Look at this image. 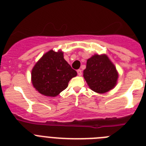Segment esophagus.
<instances>
[{"mask_svg": "<svg viewBox=\"0 0 146 146\" xmlns=\"http://www.w3.org/2000/svg\"><path fill=\"white\" fill-rule=\"evenodd\" d=\"M77 74H78V75L79 76H81L82 75V70H80V69H78V70L77 71Z\"/></svg>", "mask_w": 146, "mask_h": 146, "instance_id": "1", "label": "esophagus"}]
</instances>
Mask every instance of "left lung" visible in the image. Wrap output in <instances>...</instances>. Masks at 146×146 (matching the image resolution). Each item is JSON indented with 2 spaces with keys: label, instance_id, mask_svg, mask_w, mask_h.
I'll list each match as a JSON object with an SVG mask.
<instances>
[{
  "label": "left lung",
  "instance_id": "obj_1",
  "mask_svg": "<svg viewBox=\"0 0 146 146\" xmlns=\"http://www.w3.org/2000/svg\"><path fill=\"white\" fill-rule=\"evenodd\" d=\"M83 77L92 91L104 94L115 87L118 72L108 55L95 54L87 60Z\"/></svg>",
  "mask_w": 146,
  "mask_h": 146
}]
</instances>
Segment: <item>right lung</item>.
Returning <instances> with one entry per match:
<instances>
[{
  "label": "right lung",
  "mask_w": 146,
  "mask_h": 146,
  "mask_svg": "<svg viewBox=\"0 0 146 146\" xmlns=\"http://www.w3.org/2000/svg\"><path fill=\"white\" fill-rule=\"evenodd\" d=\"M65 59L61 50L47 52L36 63L31 71V82L35 89L46 96L55 97L65 90L72 78L77 76Z\"/></svg>",
  "instance_id": "obj_1"
}]
</instances>
